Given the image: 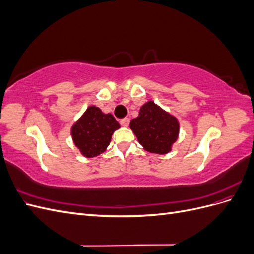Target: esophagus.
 Wrapping results in <instances>:
<instances>
[{"instance_id":"esophagus-1","label":"esophagus","mask_w":254,"mask_h":254,"mask_svg":"<svg viewBox=\"0 0 254 254\" xmlns=\"http://www.w3.org/2000/svg\"><path fill=\"white\" fill-rule=\"evenodd\" d=\"M128 124H129V119H123V120H121V125L122 126H125V127H127L128 126Z\"/></svg>"}]
</instances>
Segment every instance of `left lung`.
<instances>
[{
	"label": "left lung",
	"mask_w": 254,
	"mask_h": 254,
	"mask_svg": "<svg viewBox=\"0 0 254 254\" xmlns=\"http://www.w3.org/2000/svg\"><path fill=\"white\" fill-rule=\"evenodd\" d=\"M129 127L144 150L158 155L171 152L180 132L178 119L152 101L141 107L139 117L130 121Z\"/></svg>",
	"instance_id": "obj_1"
}]
</instances>
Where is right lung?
<instances>
[{
    "label": "right lung",
    "mask_w": 254,
    "mask_h": 254,
    "mask_svg": "<svg viewBox=\"0 0 254 254\" xmlns=\"http://www.w3.org/2000/svg\"><path fill=\"white\" fill-rule=\"evenodd\" d=\"M121 127L111 113H104L91 105L71 127L74 145L86 158H95L105 152L113 132Z\"/></svg>",
    "instance_id": "obj_1"
}]
</instances>
